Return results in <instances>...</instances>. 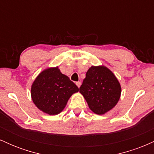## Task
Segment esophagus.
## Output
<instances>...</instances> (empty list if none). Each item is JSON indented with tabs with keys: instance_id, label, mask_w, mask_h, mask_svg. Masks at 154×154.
I'll return each mask as SVG.
<instances>
[{
	"instance_id": "1",
	"label": "esophagus",
	"mask_w": 154,
	"mask_h": 154,
	"mask_svg": "<svg viewBox=\"0 0 154 154\" xmlns=\"http://www.w3.org/2000/svg\"><path fill=\"white\" fill-rule=\"evenodd\" d=\"M76 85H77V87L79 88V87H80V85H81V82H76Z\"/></svg>"
}]
</instances>
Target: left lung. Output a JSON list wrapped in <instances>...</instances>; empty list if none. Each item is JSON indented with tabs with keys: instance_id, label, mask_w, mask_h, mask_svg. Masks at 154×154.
I'll return each mask as SVG.
<instances>
[{
	"instance_id": "obj_1",
	"label": "left lung",
	"mask_w": 154,
	"mask_h": 154,
	"mask_svg": "<svg viewBox=\"0 0 154 154\" xmlns=\"http://www.w3.org/2000/svg\"><path fill=\"white\" fill-rule=\"evenodd\" d=\"M79 92L95 114L102 115L117 104L122 88L116 77L106 66H92L86 72Z\"/></svg>"
}]
</instances>
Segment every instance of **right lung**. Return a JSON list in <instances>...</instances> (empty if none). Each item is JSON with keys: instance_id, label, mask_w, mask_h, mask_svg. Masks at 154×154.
Masks as SVG:
<instances>
[{"instance_id": "obj_1", "label": "right lung", "mask_w": 154, "mask_h": 154, "mask_svg": "<svg viewBox=\"0 0 154 154\" xmlns=\"http://www.w3.org/2000/svg\"><path fill=\"white\" fill-rule=\"evenodd\" d=\"M79 88L59 66L49 67L37 76L31 87V97L38 109L49 115H56L63 110Z\"/></svg>"}]
</instances>
